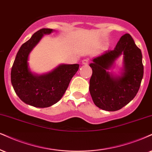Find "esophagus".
<instances>
[{
	"label": "esophagus",
	"instance_id": "obj_1",
	"mask_svg": "<svg viewBox=\"0 0 152 152\" xmlns=\"http://www.w3.org/2000/svg\"><path fill=\"white\" fill-rule=\"evenodd\" d=\"M82 64H83V65H87L88 63H89V60H87V59H84V60H82Z\"/></svg>",
	"mask_w": 152,
	"mask_h": 152
}]
</instances>
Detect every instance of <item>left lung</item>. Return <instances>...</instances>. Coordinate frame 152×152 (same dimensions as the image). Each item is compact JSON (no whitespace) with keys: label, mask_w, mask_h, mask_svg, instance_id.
Here are the masks:
<instances>
[{"label":"left lung","mask_w":152,"mask_h":152,"mask_svg":"<svg viewBox=\"0 0 152 152\" xmlns=\"http://www.w3.org/2000/svg\"><path fill=\"white\" fill-rule=\"evenodd\" d=\"M121 55L123 65L119 73L110 72ZM89 66L92 69L89 92L94 104L101 109L107 111L121 109L139 91L144 74L142 55L128 34L120 39L113 50L92 59Z\"/></svg>","instance_id":"left-lung-1"}]
</instances>
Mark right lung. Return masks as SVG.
<instances>
[{"instance_id":"add662e5","label":"right lung","mask_w":152,"mask_h":152,"mask_svg":"<svg viewBox=\"0 0 152 152\" xmlns=\"http://www.w3.org/2000/svg\"><path fill=\"white\" fill-rule=\"evenodd\" d=\"M55 31L42 29L21 46L11 70V83L24 103L37 108H46L62 98L79 64H60L50 72L39 75L31 71L29 65V54L44 35Z\"/></svg>"}]
</instances>
